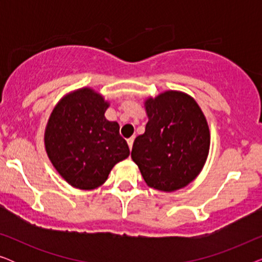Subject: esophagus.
<instances>
[{"label":"esophagus","mask_w":262,"mask_h":262,"mask_svg":"<svg viewBox=\"0 0 262 262\" xmlns=\"http://www.w3.org/2000/svg\"><path fill=\"white\" fill-rule=\"evenodd\" d=\"M126 142H127L128 148H130V150H131V149H132V145H134V138H132V137H131V138H128Z\"/></svg>","instance_id":"esophagus-1"}]
</instances>
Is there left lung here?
<instances>
[{
    "label": "left lung",
    "mask_w": 262,
    "mask_h": 262,
    "mask_svg": "<svg viewBox=\"0 0 262 262\" xmlns=\"http://www.w3.org/2000/svg\"><path fill=\"white\" fill-rule=\"evenodd\" d=\"M148 123L131 157L149 187L173 192L198 177L210 149L206 118L195 100L168 91L145 100Z\"/></svg>",
    "instance_id": "8db88e82"
}]
</instances>
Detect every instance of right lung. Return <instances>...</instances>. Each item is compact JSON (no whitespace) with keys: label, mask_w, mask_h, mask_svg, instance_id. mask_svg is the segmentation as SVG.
Segmentation results:
<instances>
[{"label":"right lung","mask_w":262,"mask_h":262,"mask_svg":"<svg viewBox=\"0 0 262 262\" xmlns=\"http://www.w3.org/2000/svg\"><path fill=\"white\" fill-rule=\"evenodd\" d=\"M108 106L99 93L81 88L64 96L50 116L44 136L46 152L73 187H99L112 168L130 155L119 124L105 118Z\"/></svg>","instance_id":"right-lung-1"}]
</instances>
